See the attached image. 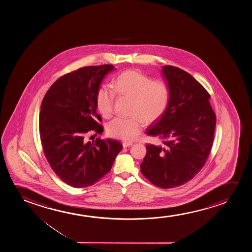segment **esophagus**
Segmentation results:
<instances>
[{
  "instance_id": "esophagus-1",
  "label": "esophagus",
  "mask_w": 252,
  "mask_h": 252,
  "mask_svg": "<svg viewBox=\"0 0 252 252\" xmlns=\"http://www.w3.org/2000/svg\"><path fill=\"white\" fill-rule=\"evenodd\" d=\"M131 145H132V143H130V142H124V143H123V147H124V148L130 147Z\"/></svg>"
}]
</instances>
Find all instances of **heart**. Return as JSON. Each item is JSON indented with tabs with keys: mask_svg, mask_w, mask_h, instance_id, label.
<instances>
[{
	"mask_svg": "<svg viewBox=\"0 0 252 252\" xmlns=\"http://www.w3.org/2000/svg\"><path fill=\"white\" fill-rule=\"evenodd\" d=\"M114 90L120 96L131 98V118H115L107 126L111 137L131 141L141 132L144 120L152 123L165 112L169 100V89L162 80H153L138 70L121 73L114 81ZM97 110L103 117L113 114L114 93L107 87L98 90L95 98Z\"/></svg>",
	"mask_w": 252,
	"mask_h": 252,
	"instance_id": "1",
	"label": "heart"
}]
</instances>
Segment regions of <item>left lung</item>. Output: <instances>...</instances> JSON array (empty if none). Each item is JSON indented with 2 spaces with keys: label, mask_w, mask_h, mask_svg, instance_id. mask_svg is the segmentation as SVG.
<instances>
[{
  "label": "left lung",
  "mask_w": 252,
  "mask_h": 252,
  "mask_svg": "<svg viewBox=\"0 0 252 252\" xmlns=\"http://www.w3.org/2000/svg\"><path fill=\"white\" fill-rule=\"evenodd\" d=\"M161 74L169 87V104L146 134L162 142L146 145L140 170L156 186L170 189L202 169L214 142L216 116L209 94L190 74L170 65L162 66Z\"/></svg>",
  "instance_id": "left-lung-1"
}]
</instances>
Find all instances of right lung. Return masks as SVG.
Wrapping results in <instances>:
<instances>
[{"instance_id": "obj_1", "label": "right lung", "mask_w": 252, "mask_h": 252, "mask_svg": "<svg viewBox=\"0 0 252 252\" xmlns=\"http://www.w3.org/2000/svg\"><path fill=\"white\" fill-rule=\"evenodd\" d=\"M110 64L88 66L57 80L45 94L39 113L44 153L56 175L74 188L99 182L111 170L121 143L97 138L85 141L90 131L102 133L95 98Z\"/></svg>"}]
</instances>
